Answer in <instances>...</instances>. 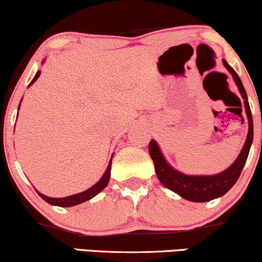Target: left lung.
Segmentation results:
<instances>
[{"label": "left lung", "instance_id": "left-lung-1", "mask_svg": "<svg viewBox=\"0 0 262 262\" xmlns=\"http://www.w3.org/2000/svg\"><path fill=\"white\" fill-rule=\"evenodd\" d=\"M223 64L229 73L232 75L236 85H237L238 91L241 93L249 125L246 143L238 157L235 160V162L228 169L216 175H207V177L206 175H204V177H200V175H198V177L196 175H186L182 174L181 171L174 169L173 167L169 166V163H167L159 145L154 139H151L149 143V154L154 161V164H155L156 175L161 184L164 187L170 189V191L177 193V194L181 195L182 198L189 200V202H210V200L224 195L238 180L243 167L246 164L247 157H248L250 145L253 143V117L252 112H250L246 89L243 87L241 78L238 77L237 73L229 66L227 60L223 59Z\"/></svg>", "mask_w": 262, "mask_h": 262}]
</instances>
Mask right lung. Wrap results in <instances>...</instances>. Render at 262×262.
<instances>
[{
    "mask_svg": "<svg viewBox=\"0 0 262 262\" xmlns=\"http://www.w3.org/2000/svg\"><path fill=\"white\" fill-rule=\"evenodd\" d=\"M39 76H40V71H37V74H35L33 80L31 81V83L28 84V87L33 84L34 82L38 80ZM21 100H23V99H21ZM19 107H20V105H19ZM112 159H113V155H112V157H111V161H110L108 166H107V169L105 171V174L102 175V178L100 179V180L96 182L94 186H92L91 188H88L87 191L77 193V194L66 196V198H51V196H46L44 194H41V193L38 192V191H37V193L41 196L42 199L45 200L46 203L51 204V205H55V206H60V207H70V206H75V205H78V204L87 202V200L92 199L93 196L99 194V193L106 187L107 184H108L110 177H111V166H112Z\"/></svg>",
    "mask_w": 262,
    "mask_h": 262,
    "instance_id": "obj_1",
    "label": "right lung"
}]
</instances>
